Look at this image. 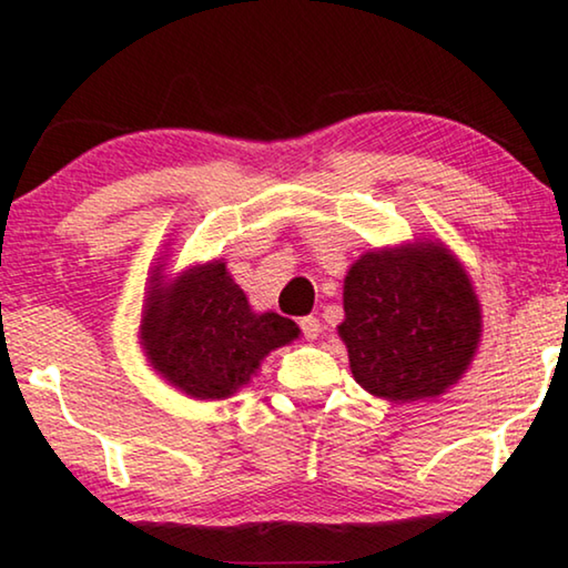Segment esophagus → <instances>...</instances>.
Segmentation results:
<instances>
[{
	"mask_svg": "<svg viewBox=\"0 0 568 568\" xmlns=\"http://www.w3.org/2000/svg\"><path fill=\"white\" fill-rule=\"evenodd\" d=\"M300 328H302V336H305V338H317V336H321V321H317V317H313V315L302 317Z\"/></svg>",
	"mask_w": 568,
	"mask_h": 568,
	"instance_id": "1",
	"label": "esophagus"
}]
</instances>
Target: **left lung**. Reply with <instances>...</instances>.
Here are the masks:
<instances>
[{
  "instance_id": "1",
  "label": "left lung",
  "mask_w": 568,
  "mask_h": 568,
  "mask_svg": "<svg viewBox=\"0 0 568 568\" xmlns=\"http://www.w3.org/2000/svg\"><path fill=\"white\" fill-rule=\"evenodd\" d=\"M344 313L354 379L377 398H437L478 348L476 292L437 243L364 253L344 278Z\"/></svg>"
}]
</instances>
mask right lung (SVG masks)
<instances>
[{"mask_svg": "<svg viewBox=\"0 0 568 568\" xmlns=\"http://www.w3.org/2000/svg\"><path fill=\"white\" fill-rule=\"evenodd\" d=\"M300 336L290 317L253 313L224 263L152 286L142 344L152 367L191 398H227L251 383L261 359Z\"/></svg>", "mask_w": 568, "mask_h": 568, "instance_id": "obj_1", "label": "right lung"}]
</instances>
